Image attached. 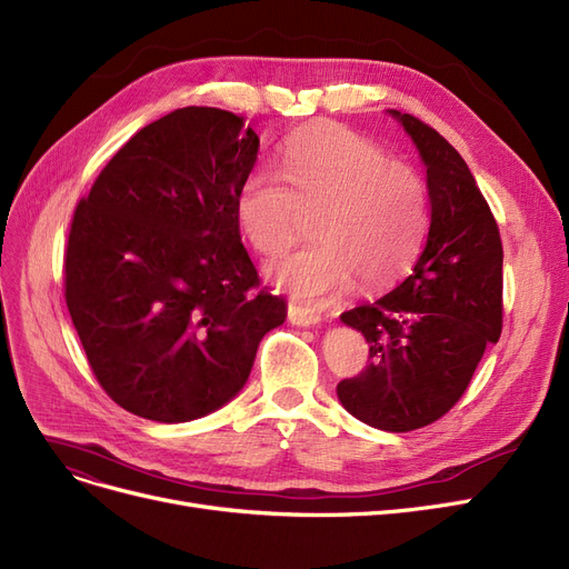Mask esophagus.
Returning <instances> with one entry per match:
<instances>
[{"label": "esophagus", "instance_id": "esophagus-1", "mask_svg": "<svg viewBox=\"0 0 569 569\" xmlns=\"http://www.w3.org/2000/svg\"><path fill=\"white\" fill-rule=\"evenodd\" d=\"M288 321L292 326H317L321 321V313L311 307L288 305Z\"/></svg>", "mask_w": 569, "mask_h": 569}]
</instances>
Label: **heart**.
I'll list each match as a JSON object with an SVG mask.
<instances>
[{"label":"heart","mask_w":569,"mask_h":569,"mask_svg":"<svg viewBox=\"0 0 569 569\" xmlns=\"http://www.w3.org/2000/svg\"><path fill=\"white\" fill-rule=\"evenodd\" d=\"M317 216V246L269 264V277L300 298H319L356 279L361 290L396 283L412 267L429 224L427 184L412 166L342 123L290 136L281 176L252 168L234 197V220L260 256L296 243Z\"/></svg>","instance_id":"obj_1"}]
</instances>
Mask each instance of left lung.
<instances>
[{"label":"left lung","instance_id":"left-lung-1","mask_svg":"<svg viewBox=\"0 0 569 569\" xmlns=\"http://www.w3.org/2000/svg\"><path fill=\"white\" fill-rule=\"evenodd\" d=\"M391 114L427 166L431 222L410 277L342 321L359 330L370 363L338 385L342 406L361 422L403 433L443 417L501 335V239L467 161L429 123Z\"/></svg>","mask_w":569,"mask_h":569}]
</instances>
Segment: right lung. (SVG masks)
Wrapping results in <instances>:
<instances>
[{"label":"right lung","mask_w":569,"mask_h":569,"mask_svg":"<svg viewBox=\"0 0 569 569\" xmlns=\"http://www.w3.org/2000/svg\"><path fill=\"white\" fill-rule=\"evenodd\" d=\"M258 147L243 117L182 108L140 129L79 199L66 302L98 385L123 410L163 425L218 410L286 321L234 220Z\"/></svg>","instance_id":"add662e5"}]
</instances>
